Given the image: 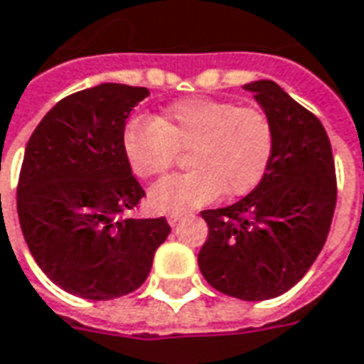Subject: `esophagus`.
<instances>
[{"mask_svg":"<svg viewBox=\"0 0 364 364\" xmlns=\"http://www.w3.org/2000/svg\"><path fill=\"white\" fill-rule=\"evenodd\" d=\"M187 217L185 213H171V215H167V223L171 226H175L179 220H183V218Z\"/></svg>","mask_w":364,"mask_h":364,"instance_id":"1","label":"esophagus"}]
</instances>
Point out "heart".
<instances>
[{
  "label": "heart",
  "instance_id": "heart-1",
  "mask_svg": "<svg viewBox=\"0 0 364 364\" xmlns=\"http://www.w3.org/2000/svg\"><path fill=\"white\" fill-rule=\"evenodd\" d=\"M134 173L159 179L191 149V171L157 183L149 200L157 210L183 213L226 197L246 195L262 181L272 159L274 129L256 108L213 98H187L154 122H134L124 134Z\"/></svg>",
  "mask_w": 364,
  "mask_h": 364
}]
</instances>
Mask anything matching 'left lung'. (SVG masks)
Instances as JSON below:
<instances>
[{"label":"left lung","instance_id":"obj_1","mask_svg":"<svg viewBox=\"0 0 364 364\" xmlns=\"http://www.w3.org/2000/svg\"><path fill=\"white\" fill-rule=\"evenodd\" d=\"M274 129L272 159L246 197L203 210L208 236L199 268L226 296L260 301L286 294L306 276L331 228L337 181L327 132L272 80L244 85Z\"/></svg>","mask_w":364,"mask_h":364}]
</instances>
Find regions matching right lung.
<instances>
[{
  "instance_id": "1",
  "label": "right lung",
  "mask_w": 364,
  "mask_h": 364,
  "mask_svg": "<svg viewBox=\"0 0 364 364\" xmlns=\"http://www.w3.org/2000/svg\"><path fill=\"white\" fill-rule=\"evenodd\" d=\"M149 96L141 86L104 85L63 98L25 147L17 215L25 242L47 278L85 299L138 289L171 226L132 218L146 191L132 175L124 128Z\"/></svg>"
}]
</instances>
